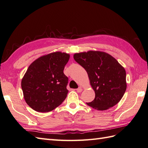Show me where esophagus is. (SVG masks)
<instances>
[{
	"label": "esophagus",
	"instance_id": "34e87169",
	"mask_svg": "<svg viewBox=\"0 0 148 148\" xmlns=\"http://www.w3.org/2000/svg\"><path fill=\"white\" fill-rule=\"evenodd\" d=\"M82 88H81V87H79V88L77 89V92H82Z\"/></svg>",
	"mask_w": 148,
	"mask_h": 148
}]
</instances>
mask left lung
Instances as JSON below:
<instances>
[{"instance_id": "1", "label": "left lung", "mask_w": 148, "mask_h": 148, "mask_svg": "<svg viewBox=\"0 0 148 148\" xmlns=\"http://www.w3.org/2000/svg\"><path fill=\"white\" fill-rule=\"evenodd\" d=\"M74 59L86 71L95 92L94 99L87 104L104 111L119 103L126 90V73L114 58L105 52L89 51L75 53Z\"/></svg>"}]
</instances>
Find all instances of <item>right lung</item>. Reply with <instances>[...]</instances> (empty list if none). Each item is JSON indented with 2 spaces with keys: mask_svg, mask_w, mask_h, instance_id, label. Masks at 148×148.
Masks as SVG:
<instances>
[{
  "mask_svg": "<svg viewBox=\"0 0 148 148\" xmlns=\"http://www.w3.org/2000/svg\"><path fill=\"white\" fill-rule=\"evenodd\" d=\"M69 58L67 53L54 52L40 56L29 66L21 87L26 103L34 110L51 111L65 100L68 78L63 71Z\"/></svg>",
  "mask_w": 148,
  "mask_h": 148,
  "instance_id": "1",
  "label": "right lung"
}]
</instances>
